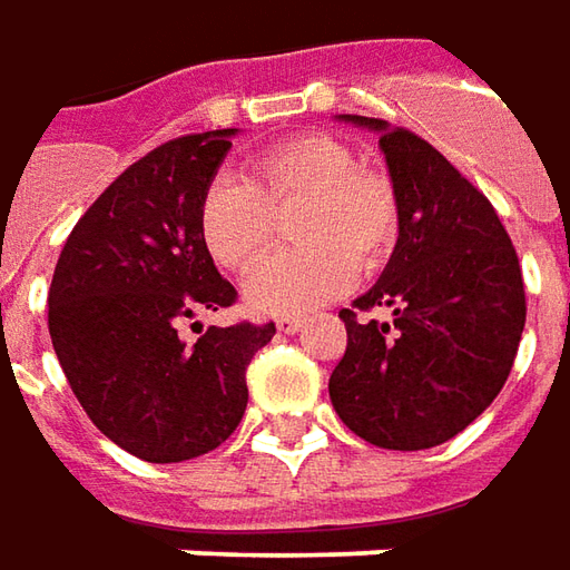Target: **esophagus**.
<instances>
[{"label":"esophagus","mask_w":570,"mask_h":570,"mask_svg":"<svg viewBox=\"0 0 570 570\" xmlns=\"http://www.w3.org/2000/svg\"><path fill=\"white\" fill-rule=\"evenodd\" d=\"M303 315H281V318H277V331H281V334H296V331L303 327Z\"/></svg>","instance_id":"esophagus-1"}]
</instances>
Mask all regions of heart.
Wrapping results in <instances>:
<instances>
[{"mask_svg":"<svg viewBox=\"0 0 570 570\" xmlns=\"http://www.w3.org/2000/svg\"><path fill=\"white\" fill-rule=\"evenodd\" d=\"M296 207L289 233L299 248L265 265L246 286L258 312H303L341 296L353 271L375 274L401 239V198L391 176L356 164L334 135H293L262 150L248 179H214L198 205L207 255L248 274L277 243V214Z\"/></svg>","mask_w":570,"mask_h":570,"instance_id":"obj_1","label":"heart"}]
</instances>
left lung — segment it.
<instances>
[{
    "instance_id": "left-lung-1",
    "label": "left lung",
    "mask_w": 570,
    "mask_h": 570,
    "mask_svg": "<svg viewBox=\"0 0 570 570\" xmlns=\"http://www.w3.org/2000/svg\"><path fill=\"white\" fill-rule=\"evenodd\" d=\"M382 131L401 198V239L382 281L341 312L346 350L331 403L360 439L422 451L454 439L499 397L518 356L527 296L492 202L410 128Z\"/></svg>"
}]
</instances>
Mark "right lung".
<instances>
[{
  "mask_svg": "<svg viewBox=\"0 0 570 570\" xmlns=\"http://www.w3.org/2000/svg\"><path fill=\"white\" fill-rule=\"evenodd\" d=\"M233 128L183 135L109 183L56 262L50 337L78 403L109 442L148 463L220 448L248 403L246 368L274 322L179 327L236 303L198 236V205Z\"/></svg>",
  "mask_w": 570,
  "mask_h": 570,
  "instance_id": "1",
  "label": "right lung"
}]
</instances>
